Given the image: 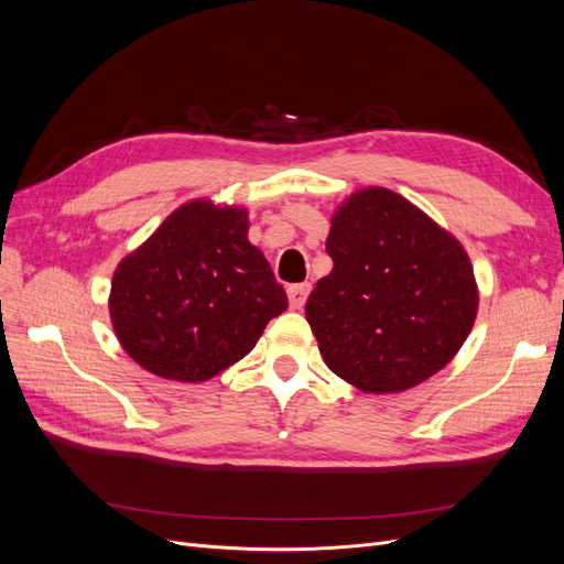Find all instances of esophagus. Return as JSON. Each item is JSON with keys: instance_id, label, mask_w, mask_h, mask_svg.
<instances>
[{"instance_id": "1", "label": "esophagus", "mask_w": 564, "mask_h": 564, "mask_svg": "<svg viewBox=\"0 0 564 564\" xmlns=\"http://www.w3.org/2000/svg\"><path fill=\"white\" fill-rule=\"evenodd\" d=\"M311 294V284L308 282H301V284H292L286 289V296H289V305H292L294 311H301L305 305V299Z\"/></svg>"}]
</instances>
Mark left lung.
Listing matches in <instances>:
<instances>
[{
    "mask_svg": "<svg viewBox=\"0 0 564 564\" xmlns=\"http://www.w3.org/2000/svg\"><path fill=\"white\" fill-rule=\"evenodd\" d=\"M334 268L305 303L327 367L365 392H402L445 369L477 315L466 249L388 187L352 193L332 216Z\"/></svg>",
    "mask_w": 564,
    "mask_h": 564,
    "instance_id": "obj_1",
    "label": "left lung"
}]
</instances>
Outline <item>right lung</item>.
<instances>
[{
    "instance_id": "obj_1",
    "label": "right lung",
    "mask_w": 564,
    "mask_h": 564,
    "mask_svg": "<svg viewBox=\"0 0 564 564\" xmlns=\"http://www.w3.org/2000/svg\"><path fill=\"white\" fill-rule=\"evenodd\" d=\"M247 216L193 199L117 265L110 319L133 362L169 381H207L286 311L282 284L249 242Z\"/></svg>"
}]
</instances>
